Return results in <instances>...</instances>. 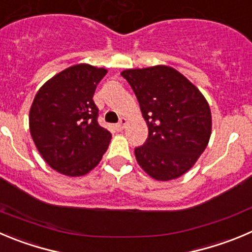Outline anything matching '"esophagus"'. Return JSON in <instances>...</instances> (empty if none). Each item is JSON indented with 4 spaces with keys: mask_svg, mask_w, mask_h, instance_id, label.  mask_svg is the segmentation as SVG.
Listing matches in <instances>:
<instances>
[{
    "mask_svg": "<svg viewBox=\"0 0 252 252\" xmlns=\"http://www.w3.org/2000/svg\"><path fill=\"white\" fill-rule=\"evenodd\" d=\"M126 123H128L126 118H121L119 123L115 124V129H117V130H118V131H122L124 129V126H126Z\"/></svg>",
    "mask_w": 252,
    "mask_h": 252,
    "instance_id": "1",
    "label": "esophagus"
}]
</instances>
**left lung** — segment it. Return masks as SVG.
<instances>
[{"instance_id": "obj_1", "label": "left lung", "mask_w": 252, "mask_h": 252, "mask_svg": "<svg viewBox=\"0 0 252 252\" xmlns=\"http://www.w3.org/2000/svg\"><path fill=\"white\" fill-rule=\"evenodd\" d=\"M149 135L135 148L140 168L153 179H178L194 166L211 135V110L199 89L169 65L126 69Z\"/></svg>"}]
</instances>
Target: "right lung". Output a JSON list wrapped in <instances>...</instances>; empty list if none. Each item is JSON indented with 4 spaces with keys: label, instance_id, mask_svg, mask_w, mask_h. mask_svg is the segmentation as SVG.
Here are the masks:
<instances>
[{
    "label": "right lung",
    "instance_id": "add662e5",
    "mask_svg": "<svg viewBox=\"0 0 252 252\" xmlns=\"http://www.w3.org/2000/svg\"><path fill=\"white\" fill-rule=\"evenodd\" d=\"M105 68L81 63L65 68L37 92L30 109V133L43 160L67 176L93 170L112 134L98 124L93 94Z\"/></svg>",
    "mask_w": 252,
    "mask_h": 252
}]
</instances>
